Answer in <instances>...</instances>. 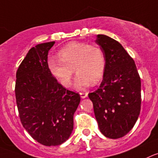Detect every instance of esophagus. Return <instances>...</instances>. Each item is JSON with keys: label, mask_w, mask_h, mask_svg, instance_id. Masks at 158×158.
I'll return each instance as SVG.
<instances>
[{"label": "esophagus", "mask_w": 158, "mask_h": 158, "mask_svg": "<svg viewBox=\"0 0 158 158\" xmlns=\"http://www.w3.org/2000/svg\"><path fill=\"white\" fill-rule=\"evenodd\" d=\"M79 94H80L81 98H82V99H83V98H86V97L88 96V93L86 92H80L79 93Z\"/></svg>", "instance_id": "34e87169"}]
</instances>
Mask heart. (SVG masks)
Masks as SVG:
<instances>
[{
	"label": "heart",
	"mask_w": 158,
	"mask_h": 158,
	"mask_svg": "<svg viewBox=\"0 0 158 158\" xmlns=\"http://www.w3.org/2000/svg\"><path fill=\"white\" fill-rule=\"evenodd\" d=\"M58 59H50V72L64 87L72 83L73 72L77 73L75 86L79 89L89 86L92 81L97 82L103 77L106 68V57L102 48L96 44L71 42L57 53Z\"/></svg>",
	"instance_id": "obj_1"
}]
</instances>
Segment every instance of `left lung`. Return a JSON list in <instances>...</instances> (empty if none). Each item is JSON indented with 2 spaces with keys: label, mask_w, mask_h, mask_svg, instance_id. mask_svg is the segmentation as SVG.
Instances as JSON below:
<instances>
[{
  "label": "left lung",
  "mask_w": 158,
  "mask_h": 158,
  "mask_svg": "<svg viewBox=\"0 0 158 158\" xmlns=\"http://www.w3.org/2000/svg\"><path fill=\"white\" fill-rule=\"evenodd\" d=\"M97 37L105 54L106 68L100 87L88 96L103 135L118 139L133 128L140 113V77L120 43L105 35Z\"/></svg>",
  "instance_id": "8db88e82"
}]
</instances>
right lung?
Segmentation results:
<instances>
[{"mask_svg": "<svg viewBox=\"0 0 158 158\" xmlns=\"http://www.w3.org/2000/svg\"><path fill=\"white\" fill-rule=\"evenodd\" d=\"M54 41L31 48L16 72L15 97L22 125L44 146L65 142L73 130L79 94L66 89L51 75L48 55Z\"/></svg>", "mask_w": 158, "mask_h": 158, "instance_id": "1", "label": "right lung"}]
</instances>
